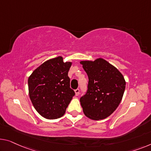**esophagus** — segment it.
I'll use <instances>...</instances> for the list:
<instances>
[{
  "mask_svg": "<svg viewBox=\"0 0 151 151\" xmlns=\"http://www.w3.org/2000/svg\"><path fill=\"white\" fill-rule=\"evenodd\" d=\"M75 95H76V96L79 95V92H80L79 89H75Z\"/></svg>",
  "mask_w": 151,
  "mask_h": 151,
  "instance_id": "esophagus-1",
  "label": "esophagus"
}]
</instances>
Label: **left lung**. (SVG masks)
<instances>
[{"label":"left lung","mask_w":151,"mask_h":151,"mask_svg":"<svg viewBox=\"0 0 151 151\" xmlns=\"http://www.w3.org/2000/svg\"><path fill=\"white\" fill-rule=\"evenodd\" d=\"M88 76L87 90L80 98L85 116L101 120L111 115L122 100L125 81L115 67L102 58L95 61H82Z\"/></svg>","instance_id":"1"}]
</instances>
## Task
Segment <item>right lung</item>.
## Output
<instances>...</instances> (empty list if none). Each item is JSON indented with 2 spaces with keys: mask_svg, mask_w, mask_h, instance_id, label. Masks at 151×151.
<instances>
[{
  "mask_svg": "<svg viewBox=\"0 0 151 151\" xmlns=\"http://www.w3.org/2000/svg\"><path fill=\"white\" fill-rule=\"evenodd\" d=\"M71 62L61 56L49 60L35 70L28 78L29 96L39 113L47 119L62 116L75 95L68 76Z\"/></svg>",
  "mask_w": 151,
  "mask_h": 151,
  "instance_id": "obj_1",
  "label": "right lung"
}]
</instances>
